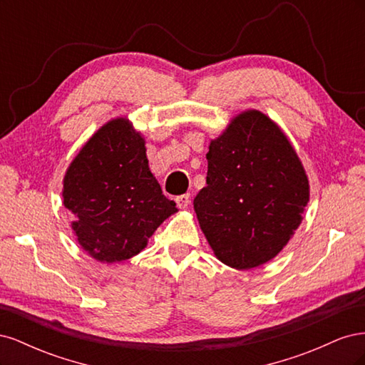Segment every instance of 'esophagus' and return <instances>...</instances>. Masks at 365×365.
Listing matches in <instances>:
<instances>
[{"label": "esophagus", "instance_id": "34e87169", "mask_svg": "<svg viewBox=\"0 0 365 365\" xmlns=\"http://www.w3.org/2000/svg\"><path fill=\"white\" fill-rule=\"evenodd\" d=\"M175 202L178 205L181 210H185L190 204V195H181V196H176L175 197Z\"/></svg>", "mask_w": 365, "mask_h": 365}]
</instances>
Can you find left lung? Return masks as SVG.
<instances>
[{
  "label": "left lung",
  "instance_id": "obj_1",
  "mask_svg": "<svg viewBox=\"0 0 365 365\" xmlns=\"http://www.w3.org/2000/svg\"><path fill=\"white\" fill-rule=\"evenodd\" d=\"M207 187L193 205L215 256L235 269L269 262L288 245L309 202V180L289 138L257 109L210 141Z\"/></svg>",
  "mask_w": 365,
  "mask_h": 365
}]
</instances>
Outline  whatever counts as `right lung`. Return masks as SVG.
I'll return each instance as SVG.
<instances>
[{
    "mask_svg": "<svg viewBox=\"0 0 365 365\" xmlns=\"http://www.w3.org/2000/svg\"><path fill=\"white\" fill-rule=\"evenodd\" d=\"M146 141L128 117L106 121L70 163L62 197L82 250L102 263L137 256L178 212L149 169Z\"/></svg>",
    "mask_w": 365,
    "mask_h": 365,
    "instance_id": "add662e5",
    "label": "right lung"
}]
</instances>
